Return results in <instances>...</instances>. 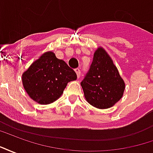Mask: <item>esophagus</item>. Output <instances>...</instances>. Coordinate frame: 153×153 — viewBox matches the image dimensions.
Returning <instances> with one entry per match:
<instances>
[{
	"label": "esophagus",
	"instance_id": "obj_1",
	"mask_svg": "<svg viewBox=\"0 0 153 153\" xmlns=\"http://www.w3.org/2000/svg\"><path fill=\"white\" fill-rule=\"evenodd\" d=\"M74 70H75V72H76L78 78H80V74H81V70H80V69H79V68H76V69H75Z\"/></svg>",
	"mask_w": 153,
	"mask_h": 153
}]
</instances>
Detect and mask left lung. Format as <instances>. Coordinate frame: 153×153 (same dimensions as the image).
<instances>
[{
    "label": "left lung",
    "mask_w": 153,
    "mask_h": 153,
    "mask_svg": "<svg viewBox=\"0 0 153 153\" xmlns=\"http://www.w3.org/2000/svg\"><path fill=\"white\" fill-rule=\"evenodd\" d=\"M85 98L92 106L106 109L121 99L125 83L104 49L94 53L89 70L81 82Z\"/></svg>",
    "instance_id": "8db88e82"
}]
</instances>
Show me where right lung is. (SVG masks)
Masks as SVG:
<instances>
[{
    "instance_id": "obj_1",
    "label": "right lung",
    "mask_w": 153,
    "mask_h": 153,
    "mask_svg": "<svg viewBox=\"0 0 153 153\" xmlns=\"http://www.w3.org/2000/svg\"><path fill=\"white\" fill-rule=\"evenodd\" d=\"M77 79V74L53 52H46L25 71L22 80L25 91L35 102L49 104L58 99L67 83Z\"/></svg>"
}]
</instances>
